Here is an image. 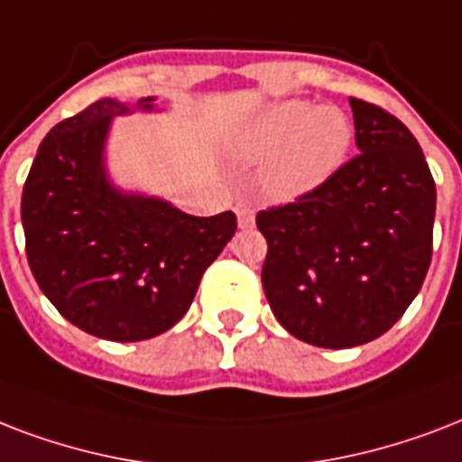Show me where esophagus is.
Returning <instances> with one entry per match:
<instances>
[{
    "mask_svg": "<svg viewBox=\"0 0 462 462\" xmlns=\"http://www.w3.org/2000/svg\"><path fill=\"white\" fill-rule=\"evenodd\" d=\"M236 214H238V226L241 228L255 226V209H253L248 202H238V205H236Z\"/></svg>",
    "mask_w": 462,
    "mask_h": 462,
    "instance_id": "34e87169",
    "label": "esophagus"
}]
</instances>
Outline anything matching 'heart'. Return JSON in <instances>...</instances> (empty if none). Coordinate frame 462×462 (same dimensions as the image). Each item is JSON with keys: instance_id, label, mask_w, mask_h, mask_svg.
I'll use <instances>...</instances> for the list:
<instances>
[{"instance_id": "b5f03b06", "label": "heart", "mask_w": 462, "mask_h": 462, "mask_svg": "<svg viewBox=\"0 0 462 462\" xmlns=\"http://www.w3.org/2000/svg\"><path fill=\"white\" fill-rule=\"evenodd\" d=\"M354 125L345 110L291 98L255 116L236 137L234 152L263 163V188L280 202L323 188L352 152Z\"/></svg>"}]
</instances>
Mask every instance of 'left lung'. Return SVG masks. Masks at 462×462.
<instances>
[{
  "mask_svg": "<svg viewBox=\"0 0 462 462\" xmlns=\"http://www.w3.org/2000/svg\"><path fill=\"white\" fill-rule=\"evenodd\" d=\"M359 153L323 188L257 214L263 289L282 328L325 349L398 323L431 263L436 185L398 117L349 98Z\"/></svg>",
  "mask_w": 462,
  "mask_h": 462,
  "instance_id": "1",
  "label": "left lung"
}]
</instances>
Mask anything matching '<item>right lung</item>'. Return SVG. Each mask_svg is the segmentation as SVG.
Instances as JSON below:
<instances>
[{
  "label": "right lung",
  "mask_w": 462,
  "mask_h": 462,
  "mask_svg": "<svg viewBox=\"0 0 462 462\" xmlns=\"http://www.w3.org/2000/svg\"><path fill=\"white\" fill-rule=\"evenodd\" d=\"M153 101L101 98L55 125L21 198L28 264L41 291L71 325L113 342L173 328L236 234L234 212L192 217L108 178L110 125L132 110H153Z\"/></svg>",
  "instance_id": "add662e5"
}]
</instances>
